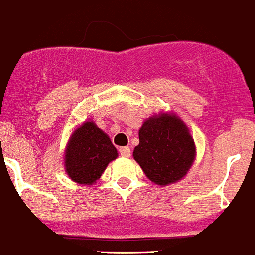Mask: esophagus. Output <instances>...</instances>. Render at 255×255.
Here are the masks:
<instances>
[{"label":"esophagus","instance_id":"obj_1","mask_svg":"<svg viewBox=\"0 0 255 255\" xmlns=\"http://www.w3.org/2000/svg\"><path fill=\"white\" fill-rule=\"evenodd\" d=\"M119 152H120V156H123V157H130L131 156V150H130V147H128V146L120 147Z\"/></svg>","mask_w":255,"mask_h":255}]
</instances>
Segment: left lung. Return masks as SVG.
Here are the masks:
<instances>
[{"label":"left lung","mask_w":255,"mask_h":255,"mask_svg":"<svg viewBox=\"0 0 255 255\" xmlns=\"http://www.w3.org/2000/svg\"><path fill=\"white\" fill-rule=\"evenodd\" d=\"M133 160L155 185L168 186L182 180L196 160L191 131L173 112L147 118L138 130Z\"/></svg>","instance_id":"8db88e82"}]
</instances>
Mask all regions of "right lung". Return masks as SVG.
<instances>
[{
  "instance_id": "obj_1",
  "label": "right lung",
  "mask_w": 255,
  "mask_h": 255,
  "mask_svg": "<svg viewBox=\"0 0 255 255\" xmlns=\"http://www.w3.org/2000/svg\"><path fill=\"white\" fill-rule=\"evenodd\" d=\"M118 157V150L108 133L93 120L75 128L64 150V170L68 177L83 186L94 185L105 168Z\"/></svg>"
}]
</instances>
